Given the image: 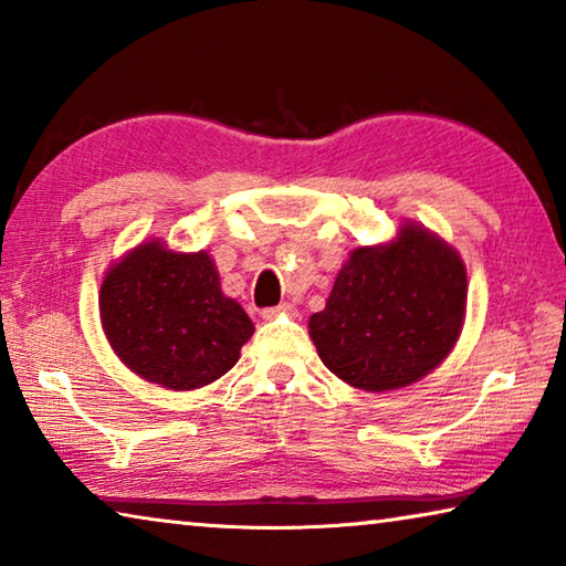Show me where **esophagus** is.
Wrapping results in <instances>:
<instances>
[{"mask_svg":"<svg viewBox=\"0 0 566 566\" xmlns=\"http://www.w3.org/2000/svg\"><path fill=\"white\" fill-rule=\"evenodd\" d=\"M294 312H296L294 304L284 302L280 306H266V310H262V317L264 319H276V317H282V314H294Z\"/></svg>","mask_w":566,"mask_h":566,"instance_id":"34e87169","label":"esophagus"}]
</instances>
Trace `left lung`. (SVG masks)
<instances>
[{
  "instance_id": "obj_1",
  "label": "left lung",
  "mask_w": 566,
  "mask_h": 566,
  "mask_svg": "<svg viewBox=\"0 0 566 566\" xmlns=\"http://www.w3.org/2000/svg\"><path fill=\"white\" fill-rule=\"evenodd\" d=\"M467 304L459 254L427 229L405 224L397 242L354 249L327 306L312 314L322 361L367 391L407 387L454 347Z\"/></svg>"
}]
</instances>
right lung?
<instances>
[{
    "instance_id": "obj_1",
    "label": "right lung",
    "mask_w": 566,
    "mask_h": 566,
    "mask_svg": "<svg viewBox=\"0 0 566 566\" xmlns=\"http://www.w3.org/2000/svg\"><path fill=\"white\" fill-rule=\"evenodd\" d=\"M102 327L132 371L167 389H197L234 367L254 324L219 290L207 252L139 244L99 292Z\"/></svg>"
}]
</instances>
